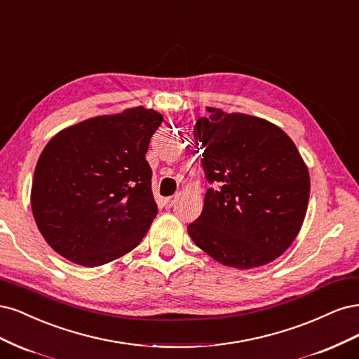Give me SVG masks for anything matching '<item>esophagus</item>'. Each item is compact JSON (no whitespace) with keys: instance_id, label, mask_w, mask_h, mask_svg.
Masks as SVG:
<instances>
[{"instance_id":"1","label":"esophagus","mask_w":359,"mask_h":359,"mask_svg":"<svg viewBox=\"0 0 359 359\" xmlns=\"http://www.w3.org/2000/svg\"><path fill=\"white\" fill-rule=\"evenodd\" d=\"M177 198H179V195H172V196H168V198H165L164 200V204H165V207H172L176 204V201H177Z\"/></svg>"}]
</instances>
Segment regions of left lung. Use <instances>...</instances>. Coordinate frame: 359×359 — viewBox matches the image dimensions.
Instances as JSON below:
<instances>
[{"mask_svg":"<svg viewBox=\"0 0 359 359\" xmlns=\"http://www.w3.org/2000/svg\"><path fill=\"white\" fill-rule=\"evenodd\" d=\"M194 135L204 150L207 189L192 241L217 262L250 270L279 258L304 222L310 176L295 143L279 126L245 113L207 107Z\"/></svg>","mask_w":359,"mask_h":359,"instance_id":"8db88e82","label":"left lung"}]
</instances>
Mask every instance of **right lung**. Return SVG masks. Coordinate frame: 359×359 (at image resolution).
I'll return each instance as SVG.
<instances>
[{
    "mask_svg": "<svg viewBox=\"0 0 359 359\" xmlns=\"http://www.w3.org/2000/svg\"><path fill=\"white\" fill-rule=\"evenodd\" d=\"M163 114L143 106L101 114L50 138L37 161L31 209L46 243L83 267L140 245L158 213L146 152Z\"/></svg>",
    "mask_w": 359,
    "mask_h": 359,
    "instance_id": "add662e5",
    "label": "right lung"
}]
</instances>
